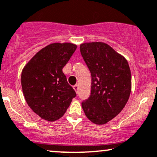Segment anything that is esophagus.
<instances>
[{
  "instance_id": "obj_1",
  "label": "esophagus",
  "mask_w": 157,
  "mask_h": 157,
  "mask_svg": "<svg viewBox=\"0 0 157 157\" xmlns=\"http://www.w3.org/2000/svg\"><path fill=\"white\" fill-rule=\"evenodd\" d=\"M78 88H79L78 85H75V86H73V89H75V91H76V93H77V90H78Z\"/></svg>"
}]
</instances>
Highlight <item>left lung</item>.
<instances>
[{
  "instance_id": "left-lung-1",
  "label": "left lung",
  "mask_w": 157,
  "mask_h": 157,
  "mask_svg": "<svg viewBox=\"0 0 157 157\" xmlns=\"http://www.w3.org/2000/svg\"><path fill=\"white\" fill-rule=\"evenodd\" d=\"M80 49L91 75V95L82 108L90 121L103 125L121 112L128 100L130 67L123 56L105 43H85Z\"/></svg>"
}]
</instances>
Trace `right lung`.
<instances>
[{
    "instance_id": "add662e5",
    "label": "right lung",
    "mask_w": 157,
    "mask_h": 157,
    "mask_svg": "<svg viewBox=\"0 0 157 157\" xmlns=\"http://www.w3.org/2000/svg\"><path fill=\"white\" fill-rule=\"evenodd\" d=\"M77 48L70 43H55L40 50L21 74V86L28 105L39 117L53 122L63 116L76 97L63 68Z\"/></svg>"
}]
</instances>
